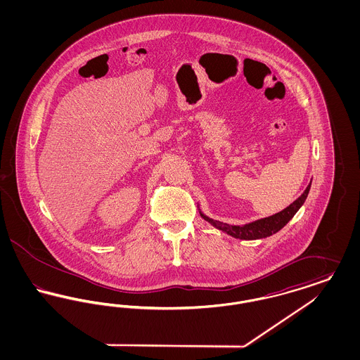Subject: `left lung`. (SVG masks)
<instances>
[{
  "label": "left lung",
  "mask_w": 360,
  "mask_h": 360,
  "mask_svg": "<svg viewBox=\"0 0 360 360\" xmlns=\"http://www.w3.org/2000/svg\"><path fill=\"white\" fill-rule=\"evenodd\" d=\"M311 181L308 185V188H305V191L288 207H285L283 210L275 213L273 216L269 217H263L251 223L241 224V225H232V224L221 223L217 220H213L210 217H207L205 213L201 210V207L198 205V210L201 217L206 220L210 225H213L214 228H217L219 231H221L224 233L240 240H257L269 238L271 235L276 233L278 231H281L286 224L290 221L294 217V214L300 210V207L304 205L307 197H308L309 190H310Z\"/></svg>",
  "instance_id": "1"
}]
</instances>
